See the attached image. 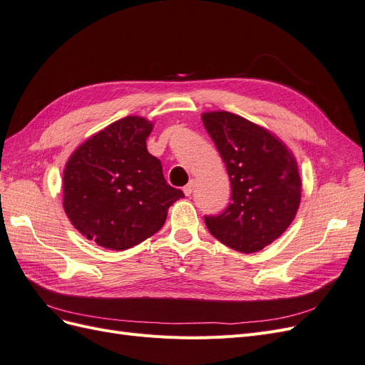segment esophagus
<instances>
[{
    "mask_svg": "<svg viewBox=\"0 0 365 365\" xmlns=\"http://www.w3.org/2000/svg\"><path fill=\"white\" fill-rule=\"evenodd\" d=\"M193 189H195V180H190V181H189V184L184 185L182 192H184V195H185V196H190V195L193 193Z\"/></svg>",
    "mask_w": 365,
    "mask_h": 365,
    "instance_id": "obj_1",
    "label": "esophagus"
}]
</instances>
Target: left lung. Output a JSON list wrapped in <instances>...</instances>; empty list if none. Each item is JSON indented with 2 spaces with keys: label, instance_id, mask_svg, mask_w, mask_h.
I'll list each match as a JSON object with an SVG mask.
<instances>
[{
  "label": "left lung",
  "instance_id": "obj_1",
  "mask_svg": "<svg viewBox=\"0 0 365 365\" xmlns=\"http://www.w3.org/2000/svg\"><path fill=\"white\" fill-rule=\"evenodd\" d=\"M202 123L231 182V202L220 215L205 216V225L224 245L257 252L284 233L300 207L294 153L272 132L236 114L204 113Z\"/></svg>",
  "mask_w": 365,
  "mask_h": 365
}]
</instances>
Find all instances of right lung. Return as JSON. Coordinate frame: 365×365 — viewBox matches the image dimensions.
Wrapping results in <instances>:
<instances>
[{"mask_svg":"<svg viewBox=\"0 0 365 365\" xmlns=\"http://www.w3.org/2000/svg\"><path fill=\"white\" fill-rule=\"evenodd\" d=\"M153 123L128 115L85 140L63 169V210L74 228L108 250H126L153 236L184 193L165 182L161 161L148 152Z\"/></svg>","mask_w":365,"mask_h":365,"instance_id":"right-lung-1","label":"right lung"}]
</instances>
